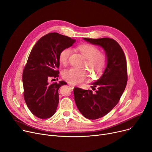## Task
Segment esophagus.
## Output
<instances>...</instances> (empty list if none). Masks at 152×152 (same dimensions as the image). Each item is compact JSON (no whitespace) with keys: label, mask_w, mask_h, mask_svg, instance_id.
<instances>
[{"label":"esophagus","mask_w":152,"mask_h":152,"mask_svg":"<svg viewBox=\"0 0 152 152\" xmlns=\"http://www.w3.org/2000/svg\"><path fill=\"white\" fill-rule=\"evenodd\" d=\"M69 86L70 87L71 89H72V90H73V89L74 88V86L72 85H69Z\"/></svg>","instance_id":"obj_1"}]
</instances>
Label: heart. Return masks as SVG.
<instances>
[{"instance_id": "1", "label": "heart", "mask_w": 152, "mask_h": 152, "mask_svg": "<svg viewBox=\"0 0 152 152\" xmlns=\"http://www.w3.org/2000/svg\"><path fill=\"white\" fill-rule=\"evenodd\" d=\"M78 50L86 58L85 65L90 68L94 76H99L103 72L107 64V57L104 53L94 45L90 43L82 44ZM71 48L66 47L62 49L59 54V59L62 64H66L71 55ZM90 75L85 69L70 67L65 69L62 72V77L71 84L77 85L86 80Z\"/></svg>"}]
</instances>
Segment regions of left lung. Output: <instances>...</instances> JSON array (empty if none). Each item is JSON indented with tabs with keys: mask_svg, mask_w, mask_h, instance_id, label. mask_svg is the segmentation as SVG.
Segmentation results:
<instances>
[{
	"mask_svg": "<svg viewBox=\"0 0 152 152\" xmlns=\"http://www.w3.org/2000/svg\"><path fill=\"white\" fill-rule=\"evenodd\" d=\"M83 39L102 47L107 64L101 77L93 83L92 90L74 88V99L78 110L88 119L96 120L109 113L119 102L128 81L127 63L124 51L111 38Z\"/></svg>",
	"mask_w": 152,
	"mask_h": 152,
	"instance_id": "left-lung-1",
	"label": "left lung"
}]
</instances>
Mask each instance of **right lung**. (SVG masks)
<instances>
[{"label": "right lung", "instance_id": "obj_1", "mask_svg": "<svg viewBox=\"0 0 152 152\" xmlns=\"http://www.w3.org/2000/svg\"><path fill=\"white\" fill-rule=\"evenodd\" d=\"M66 35L49 33L41 37L32 48L23 72L24 98L35 117L48 118L55 114L59 103V88L67 83L50 84L48 78L59 77V54L75 42Z\"/></svg>", "mask_w": 152, "mask_h": 152}]
</instances>
